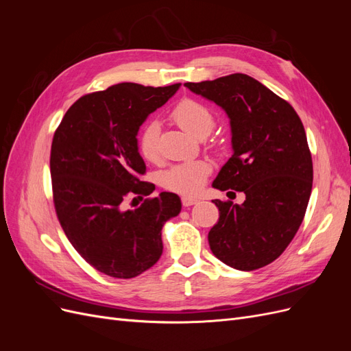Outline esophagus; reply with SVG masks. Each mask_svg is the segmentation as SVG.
Masks as SVG:
<instances>
[{
  "instance_id": "obj_1",
  "label": "esophagus",
  "mask_w": 351,
  "mask_h": 351,
  "mask_svg": "<svg viewBox=\"0 0 351 351\" xmlns=\"http://www.w3.org/2000/svg\"><path fill=\"white\" fill-rule=\"evenodd\" d=\"M182 204H183V206H192V205L197 204V199L190 197V196H184V197H182Z\"/></svg>"
}]
</instances>
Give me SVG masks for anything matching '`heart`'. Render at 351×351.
Returning a JSON list of instances; mask_svg holds the SVG:
<instances>
[{
  "label": "heart",
  "mask_w": 351,
  "mask_h": 351,
  "mask_svg": "<svg viewBox=\"0 0 351 351\" xmlns=\"http://www.w3.org/2000/svg\"><path fill=\"white\" fill-rule=\"evenodd\" d=\"M171 119L187 133L196 137L208 136L215 125V115L205 104L192 98L178 101L171 110ZM141 155L149 162L161 161L159 151V123L149 121L143 125L139 134ZM210 173V164L205 159L187 161L169 167L162 173V186L171 192L193 196L196 195Z\"/></svg>",
  "instance_id": "1"
}]
</instances>
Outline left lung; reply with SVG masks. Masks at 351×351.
Instances as JSON below:
<instances>
[{
  "label": "left lung",
  "instance_id": "left-lung-1",
  "mask_svg": "<svg viewBox=\"0 0 351 351\" xmlns=\"http://www.w3.org/2000/svg\"><path fill=\"white\" fill-rule=\"evenodd\" d=\"M184 86L230 117L234 154L212 186L246 195L241 205L212 200L219 218L208 234L209 247L231 268L267 267L294 239L312 192V155L300 117L247 74Z\"/></svg>",
  "mask_w": 351,
  "mask_h": 351
}]
</instances>
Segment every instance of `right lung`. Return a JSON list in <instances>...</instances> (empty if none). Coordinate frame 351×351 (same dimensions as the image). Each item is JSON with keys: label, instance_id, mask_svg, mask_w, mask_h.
<instances>
[{"label": "right lung", "instance_id": "add662e5", "mask_svg": "<svg viewBox=\"0 0 351 351\" xmlns=\"http://www.w3.org/2000/svg\"><path fill=\"white\" fill-rule=\"evenodd\" d=\"M178 88L119 83L83 95L54 133L49 168L57 218L80 256L108 277L133 278L155 265L161 230L182 210L180 197L168 192L125 208L155 190L142 180L139 127Z\"/></svg>", "mask_w": 351, "mask_h": 351}]
</instances>
